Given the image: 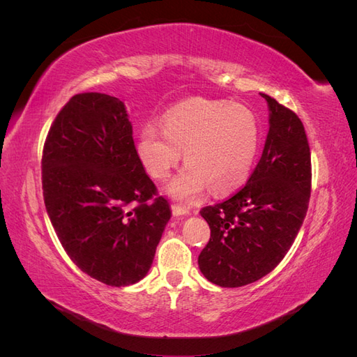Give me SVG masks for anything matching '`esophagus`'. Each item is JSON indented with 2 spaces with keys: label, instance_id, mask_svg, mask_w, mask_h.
Instances as JSON below:
<instances>
[{
  "label": "esophagus",
  "instance_id": "esophagus-1",
  "mask_svg": "<svg viewBox=\"0 0 357 357\" xmlns=\"http://www.w3.org/2000/svg\"><path fill=\"white\" fill-rule=\"evenodd\" d=\"M171 210H172V214H174L176 218H180V215H189L190 214V211L188 208L180 207V205H172Z\"/></svg>",
  "mask_w": 357,
  "mask_h": 357
}]
</instances>
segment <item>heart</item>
<instances>
[{"label":"heart","instance_id":"heart-1","mask_svg":"<svg viewBox=\"0 0 357 357\" xmlns=\"http://www.w3.org/2000/svg\"><path fill=\"white\" fill-rule=\"evenodd\" d=\"M259 149V126L243 105L190 100L164 116L162 128L147 123L137 153L156 180H165L185 153L186 167L165 190L180 202H197L208 188L215 195L238 189L250 174Z\"/></svg>","mask_w":357,"mask_h":357}]
</instances>
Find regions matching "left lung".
<instances>
[{
	"label": "left lung",
	"mask_w": 357,
	"mask_h": 357,
	"mask_svg": "<svg viewBox=\"0 0 357 357\" xmlns=\"http://www.w3.org/2000/svg\"><path fill=\"white\" fill-rule=\"evenodd\" d=\"M269 129L261 160L245 186L204 207L211 236L198 256L208 282L241 287L282 262L305 219L311 192V155L301 119L271 96Z\"/></svg>",
	"instance_id": "1"
}]
</instances>
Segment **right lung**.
<instances>
[{"mask_svg":"<svg viewBox=\"0 0 357 357\" xmlns=\"http://www.w3.org/2000/svg\"><path fill=\"white\" fill-rule=\"evenodd\" d=\"M41 171L46 210L71 261L114 287L144 278L171 208L138 158L125 104L74 95L50 126Z\"/></svg>","mask_w":357,"mask_h":357,"instance_id":"right-lung-1","label":"right lung"}]
</instances>
